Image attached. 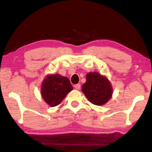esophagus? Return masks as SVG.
Returning <instances> with one entry per match:
<instances>
[{
    "label": "esophagus",
    "mask_w": 152,
    "mask_h": 152,
    "mask_svg": "<svg viewBox=\"0 0 152 152\" xmlns=\"http://www.w3.org/2000/svg\"><path fill=\"white\" fill-rule=\"evenodd\" d=\"M75 88L76 89H80L81 88V85L80 84H77L74 86Z\"/></svg>",
    "instance_id": "obj_1"
}]
</instances>
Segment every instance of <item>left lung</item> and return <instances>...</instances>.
I'll return each instance as SVG.
<instances>
[{
  "label": "left lung",
  "instance_id": "1",
  "mask_svg": "<svg viewBox=\"0 0 152 152\" xmlns=\"http://www.w3.org/2000/svg\"><path fill=\"white\" fill-rule=\"evenodd\" d=\"M86 82L82 85V91L93 104L100 106L111 99L113 90L111 83L107 77L97 72L86 75Z\"/></svg>",
  "mask_w": 152,
  "mask_h": 152
}]
</instances>
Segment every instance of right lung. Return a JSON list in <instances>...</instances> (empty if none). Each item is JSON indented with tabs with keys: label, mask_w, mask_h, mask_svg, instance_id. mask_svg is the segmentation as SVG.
<instances>
[{
	"label": "right lung",
	"mask_w": 152,
	"mask_h": 152,
	"mask_svg": "<svg viewBox=\"0 0 152 152\" xmlns=\"http://www.w3.org/2000/svg\"><path fill=\"white\" fill-rule=\"evenodd\" d=\"M72 89L68 78L59 74L50 75L43 80L41 93L45 102L53 107L59 104Z\"/></svg>",
	"instance_id": "add662e5"
}]
</instances>
